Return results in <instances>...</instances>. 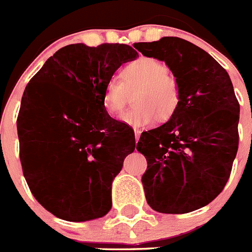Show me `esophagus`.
I'll use <instances>...</instances> for the list:
<instances>
[{"label":"esophagus","mask_w":252,"mask_h":252,"mask_svg":"<svg viewBox=\"0 0 252 252\" xmlns=\"http://www.w3.org/2000/svg\"><path fill=\"white\" fill-rule=\"evenodd\" d=\"M140 139V131L139 130H135V141H139Z\"/></svg>","instance_id":"34e87169"}]
</instances>
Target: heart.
I'll list each match as a JSON object with an SVG mask.
<instances>
[{
	"label": "heart",
	"mask_w": 252,
	"mask_h": 252,
	"mask_svg": "<svg viewBox=\"0 0 252 252\" xmlns=\"http://www.w3.org/2000/svg\"><path fill=\"white\" fill-rule=\"evenodd\" d=\"M122 81L110 78L104 84L103 106L117 116L125 110L133 93L135 106L121 116V121L132 127H148L155 122L168 121L180 103V86L169 68L155 58H140L122 69Z\"/></svg>",
	"instance_id": "b5f03b06"
}]
</instances>
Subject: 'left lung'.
<instances>
[{
    "instance_id": "obj_1",
    "label": "left lung",
    "mask_w": 252,
    "mask_h": 252,
    "mask_svg": "<svg viewBox=\"0 0 252 252\" xmlns=\"http://www.w3.org/2000/svg\"><path fill=\"white\" fill-rule=\"evenodd\" d=\"M149 58L165 62L180 86L177 112L142 132L141 178L149 206L160 213H188L223 190L239 149L240 104L226 69L194 44L174 36L139 43Z\"/></svg>"
}]
</instances>
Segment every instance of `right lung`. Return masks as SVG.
<instances>
[{"mask_svg":"<svg viewBox=\"0 0 252 252\" xmlns=\"http://www.w3.org/2000/svg\"><path fill=\"white\" fill-rule=\"evenodd\" d=\"M137 57L125 44H72L26 86L17 116L22 173L35 199L58 218L90 221L112 207V182L135 150V133L107 113L103 90Z\"/></svg>","mask_w":252,"mask_h":252,"instance_id":"obj_1","label":"right lung"}]
</instances>
